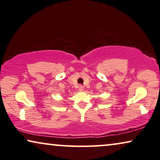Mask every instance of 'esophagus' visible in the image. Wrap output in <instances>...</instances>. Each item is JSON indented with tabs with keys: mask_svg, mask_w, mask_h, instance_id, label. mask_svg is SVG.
<instances>
[{
	"mask_svg": "<svg viewBox=\"0 0 160 160\" xmlns=\"http://www.w3.org/2000/svg\"><path fill=\"white\" fill-rule=\"evenodd\" d=\"M78 89H79V91H83L84 88H83V86H81V85H80V86H78Z\"/></svg>",
	"mask_w": 160,
	"mask_h": 160,
	"instance_id": "esophagus-1",
	"label": "esophagus"
}]
</instances>
